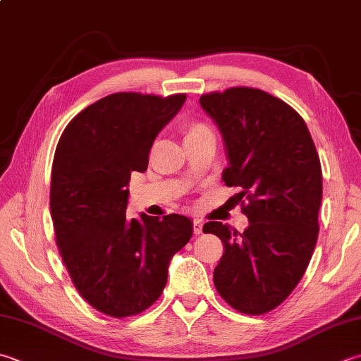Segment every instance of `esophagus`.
<instances>
[{
	"label": "esophagus",
	"mask_w": 361,
	"mask_h": 361,
	"mask_svg": "<svg viewBox=\"0 0 361 361\" xmlns=\"http://www.w3.org/2000/svg\"><path fill=\"white\" fill-rule=\"evenodd\" d=\"M192 228H194V235H200L202 230H203V222L200 221V219H194Z\"/></svg>",
	"instance_id": "obj_1"
}]
</instances>
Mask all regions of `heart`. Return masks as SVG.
Listing matches in <instances>:
<instances>
[{
  "label": "heart",
  "mask_w": 361,
  "mask_h": 361,
  "mask_svg": "<svg viewBox=\"0 0 361 361\" xmlns=\"http://www.w3.org/2000/svg\"><path fill=\"white\" fill-rule=\"evenodd\" d=\"M181 131L183 137H185V144L203 137H213V131H211L209 126L204 122H200V120H188V122L183 123Z\"/></svg>",
  "instance_id": "b5f03b06"
}]
</instances>
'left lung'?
Wrapping results in <instances>:
<instances>
[{"label": "left lung", "mask_w": 361, "mask_h": 361, "mask_svg": "<svg viewBox=\"0 0 361 361\" xmlns=\"http://www.w3.org/2000/svg\"><path fill=\"white\" fill-rule=\"evenodd\" d=\"M200 104L224 136L228 167L222 180L239 188L236 197L249 219L244 233L222 222L203 225L224 243L214 286L238 312L264 314L293 293L312 259L319 233L321 161L305 120L264 90L211 92Z\"/></svg>", "instance_id": "left-lung-1"}]
</instances>
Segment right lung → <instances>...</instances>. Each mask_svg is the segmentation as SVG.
Here are the masks:
<instances>
[{
    "label": "right lung",
    "instance_id": "obj_1",
    "mask_svg": "<svg viewBox=\"0 0 361 361\" xmlns=\"http://www.w3.org/2000/svg\"><path fill=\"white\" fill-rule=\"evenodd\" d=\"M186 100L117 92L73 117L56 147L49 209L56 244L78 293L98 312H145L167 283L172 257L192 236L186 216L126 217L133 172H145L158 133Z\"/></svg>",
    "mask_w": 361,
    "mask_h": 361
}]
</instances>
